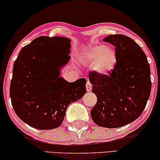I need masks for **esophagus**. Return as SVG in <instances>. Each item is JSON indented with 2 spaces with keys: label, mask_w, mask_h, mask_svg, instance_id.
<instances>
[{
  "label": "esophagus",
  "mask_w": 160,
  "mask_h": 160,
  "mask_svg": "<svg viewBox=\"0 0 160 160\" xmlns=\"http://www.w3.org/2000/svg\"><path fill=\"white\" fill-rule=\"evenodd\" d=\"M86 91H87V92H90L92 90V84H91V82H89V81H87V82H86Z\"/></svg>",
  "instance_id": "obj_1"
}]
</instances>
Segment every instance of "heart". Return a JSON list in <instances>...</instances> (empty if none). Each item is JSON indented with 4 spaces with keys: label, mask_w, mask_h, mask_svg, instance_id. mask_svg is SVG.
<instances>
[{
    "label": "heart",
    "mask_w": 160,
    "mask_h": 160,
    "mask_svg": "<svg viewBox=\"0 0 160 160\" xmlns=\"http://www.w3.org/2000/svg\"><path fill=\"white\" fill-rule=\"evenodd\" d=\"M80 57L84 65H92V71L100 78L110 76L117 63L116 51L105 45H94L82 49Z\"/></svg>",
    "instance_id": "heart-1"
}]
</instances>
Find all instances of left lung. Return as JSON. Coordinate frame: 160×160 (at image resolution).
I'll return each instance as SVG.
<instances>
[{"label": "left lung", "mask_w": 160, "mask_h": 160, "mask_svg": "<svg viewBox=\"0 0 160 160\" xmlns=\"http://www.w3.org/2000/svg\"><path fill=\"white\" fill-rule=\"evenodd\" d=\"M103 40L115 47L117 63L111 75L100 78L89 74L96 104L90 114L95 124L119 128L140 117L151 90L148 58L138 43L123 34H111Z\"/></svg>", "instance_id": "1"}]
</instances>
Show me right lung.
Wrapping results in <instances>:
<instances>
[{"instance_id":"1","label":"right lung","mask_w":160,"mask_h":160,"mask_svg":"<svg viewBox=\"0 0 160 160\" xmlns=\"http://www.w3.org/2000/svg\"><path fill=\"white\" fill-rule=\"evenodd\" d=\"M71 40L41 36L24 47L14 62L10 95L16 115L38 129L58 128L70 104L86 94V80H65L61 70L69 62Z\"/></svg>"}]
</instances>
